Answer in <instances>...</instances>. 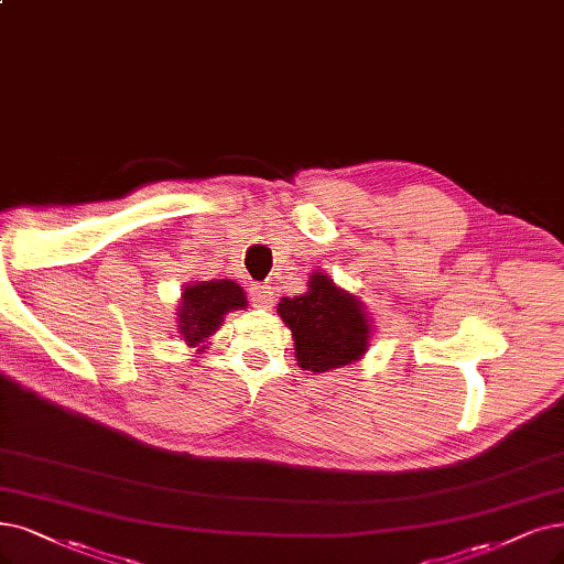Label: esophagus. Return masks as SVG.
Masks as SVG:
<instances>
[{"mask_svg": "<svg viewBox=\"0 0 564 564\" xmlns=\"http://www.w3.org/2000/svg\"><path fill=\"white\" fill-rule=\"evenodd\" d=\"M248 297H250V304L258 308H269L271 304H274V293H271L269 285L253 283L248 288Z\"/></svg>", "mask_w": 564, "mask_h": 564, "instance_id": "obj_1", "label": "esophagus"}]
</instances>
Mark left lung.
<instances>
[{
  "instance_id": "obj_1",
  "label": "left lung",
  "mask_w": 564,
  "mask_h": 564,
  "mask_svg": "<svg viewBox=\"0 0 564 564\" xmlns=\"http://www.w3.org/2000/svg\"><path fill=\"white\" fill-rule=\"evenodd\" d=\"M279 316L293 332L297 365L314 373L360 360L373 329L365 304L321 271L304 295L279 302Z\"/></svg>"
}]
</instances>
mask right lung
I'll list each match as a JSON object with an SVG mask.
<instances>
[{
	"label": "right lung",
	"instance_id": "obj_1",
	"mask_svg": "<svg viewBox=\"0 0 564 564\" xmlns=\"http://www.w3.org/2000/svg\"><path fill=\"white\" fill-rule=\"evenodd\" d=\"M246 304L241 285L229 279L185 285L176 308L178 335L187 346L202 350L204 341L220 327L225 314L246 308Z\"/></svg>",
	"mask_w": 564,
	"mask_h": 564
}]
</instances>
